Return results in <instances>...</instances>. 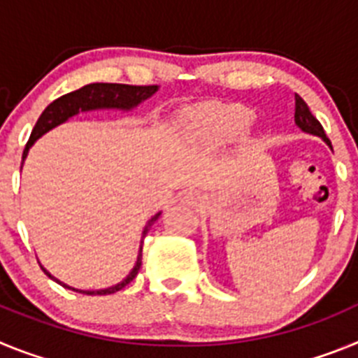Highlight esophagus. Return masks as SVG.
Here are the masks:
<instances>
[{
    "label": "esophagus",
    "mask_w": 358,
    "mask_h": 358,
    "mask_svg": "<svg viewBox=\"0 0 358 358\" xmlns=\"http://www.w3.org/2000/svg\"><path fill=\"white\" fill-rule=\"evenodd\" d=\"M185 201L188 202V204H192V206H197V204L202 202V195L199 194V192H188V194L185 195Z\"/></svg>",
    "instance_id": "obj_1"
}]
</instances>
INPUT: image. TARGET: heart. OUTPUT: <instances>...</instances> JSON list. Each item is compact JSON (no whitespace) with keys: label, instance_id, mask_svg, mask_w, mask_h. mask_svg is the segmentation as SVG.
<instances>
[{"label":"heart","instance_id":"heart-1","mask_svg":"<svg viewBox=\"0 0 358 358\" xmlns=\"http://www.w3.org/2000/svg\"><path fill=\"white\" fill-rule=\"evenodd\" d=\"M189 120L202 140L211 147H217L242 134L252 123L255 115L248 107L227 103V106H206L192 110Z\"/></svg>","mask_w":358,"mask_h":358}]
</instances>
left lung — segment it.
Segmentation results:
<instances>
[{"mask_svg":"<svg viewBox=\"0 0 358 358\" xmlns=\"http://www.w3.org/2000/svg\"><path fill=\"white\" fill-rule=\"evenodd\" d=\"M294 120H296V125L301 129L303 132L319 136V138H321V140L328 145V147H331L330 140H328L327 134H324V129H322V125L319 123V120L315 118L312 113H310L308 106H306V102L303 100L301 96H299V94H296V113H294Z\"/></svg>","mask_w":358,"mask_h":358,"instance_id":"left-lung-1","label":"left lung"}]
</instances>
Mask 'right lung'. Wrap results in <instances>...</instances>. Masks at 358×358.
<instances>
[{"mask_svg":"<svg viewBox=\"0 0 358 358\" xmlns=\"http://www.w3.org/2000/svg\"><path fill=\"white\" fill-rule=\"evenodd\" d=\"M157 91V85H129V84H106V82H96V84H87L84 87L77 91H71V93L64 94V96L57 98L50 103L46 109L43 110V115L37 120L36 127L31 131L30 140H28L27 147L23 150V163L28 156V150L41 136L46 134L48 131L55 129L57 125L68 122L71 116L78 115V113H85V110H96V109H120V110H131L134 107L140 106L141 102H145L147 98H150L152 94ZM21 163V166H23ZM161 213H156L147 222L143 229V236H141L140 242V252H138V260H136L134 267H132L131 273L127 274L125 280H122L116 285L109 287V289H100V290H82L75 289V287H69L66 283H62L61 280H57L55 276L46 271V268L41 265V268L44 271V274L48 278H52L53 281H57L59 285H62L64 289L75 290V292L87 294V296H106V294H115L118 290H122L123 287H127L132 280L136 278L138 271L141 267V249H143V238L148 233L150 226L159 218Z\"/></svg>","mask_w":358,"mask_h":358,"instance_id":"1","label":"right lung"}]
</instances>
